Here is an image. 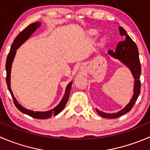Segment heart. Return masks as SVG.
Wrapping results in <instances>:
<instances>
[{
  "mask_svg": "<svg viewBox=\"0 0 150 150\" xmlns=\"http://www.w3.org/2000/svg\"><path fill=\"white\" fill-rule=\"evenodd\" d=\"M97 33H98V31H97V30H95V29H91V30L88 31V35H89L90 36H97Z\"/></svg>",
  "mask_w": 150,
  "mask_h": 150,
  "instance_id": "b5f03b06",
  "label": "heart"
}]
</instances>
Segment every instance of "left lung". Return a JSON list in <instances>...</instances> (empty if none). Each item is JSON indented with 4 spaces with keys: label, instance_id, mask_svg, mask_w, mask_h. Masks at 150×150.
Here are the masks:
<instances>
[{
    "label": "left lung",
    "instance_id": "obj_1",
    "mask_svg": "<svg viewBox=\"0 0 150 150\" xmlns=\"http://www.w3.org/2000/svg\"><path fill=\"white\" fill-rule=\"evenodd\" d=\"M120 32L121 36L124 37V40L118 43V45H117L115 51L109 50L108 53L110 56H114V58L120 59L131 70L132 74L135 78L134 93H133V97L130 100V102L126 105V107H125V108L116 114H105V113H103L96 108V110L99 114V115L101 116L102 117L108 119L118 118L120 116L130 111L133 108L141 92V81L139 80V77L141 75L142 67H141V63L140 60H139L138 47L136 43L130 38L125 30L121 26H120Z\"/></svg>",
    "mask_w": 150,
    "mask_h": 150
}]
</instances>
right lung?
<instances>
[{
	"instance_id": "right-lung-1",
	"label": "right lung",
	"mask_w": 150,
	"mask_h": 150,
	"mask_svg": "<svg viewBox=\"0 0 150 150\" xmlns=\"http://www.w3.org/2000/svg\"><path fill=\"white\" fill-rule=\"evenodd\" d=\"M40 22H36L34 23L29 25L28 26L25 28L23 30H22L20 33L17 36L15 39H14V42H13L12 45H11V49L8 53V56L6 58V81L7 86H8V89L9 91L10 94H11V97H12L13 102H14V105L17 108L18 110H20L22 113L25 114L27 115L30 116V117H33L35 119H40V120H45V119L50 118L52 116H56L59 114L61 111L64 109V108L66 105L69 99V93H70L71 86H72V83L70 82L67 85L65 91V94L64 95V97L62 98V101L60 102L59 105L54 108L52 110H48V111L45 112H41V111H33V110H28L26 109L25 108L23 107L20 104H19L18 102L15 99V97L13 95V93L11 91V88H10V74H11V64L13 62V59H14V56H15L16 50L28 38L29 36L35 31L36 28L40 26Z\"/></svg>"
}]
</instances>
